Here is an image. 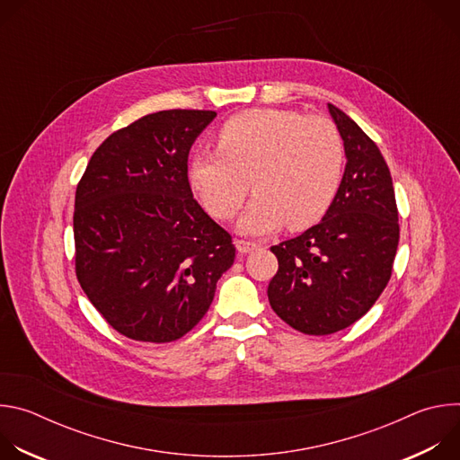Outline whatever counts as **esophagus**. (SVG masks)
I'll list each match as a JSON object with an SVG mask.
<instances>
[{
  "mask_svg": "<svg viewBox=\"0 0 460 460\" xmlns=\"http://www.w3.org/2000/svg\"><path fill=\"white\" fill-rule=\"evenodd\" d=\"M234 245H236L238 252H242V254H247V252H251V251H254V249L258 247V243H256V242L243 240V238H238V240L234 242Z\"/></svg>",
  "mask_w": 460,
  "mask_h": 460,
  "instance_id": "1",
  "label": "esophagus"
}]
</instances>
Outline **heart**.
Listing matches in <instances>:
<instances>
[{"instance_id": "obj_1", "label": "heart", "mask_w": 460, "mask_h": 460, "mask_svg": "<svg viewBox=\"0 0 460 460\" xmlns=\"http://www.w3.org/2000/svg\"><path fill=\"white\" fill-rule=\"evenodd\" d=\"M344 142L323 116L286 109L234 114L217 133V151L196 153L190 185L218 220H231L251 189L256 192L242 233L266 234L280 226L305 229L337 199L344 176Z\"/></svg>"}]
</instances>
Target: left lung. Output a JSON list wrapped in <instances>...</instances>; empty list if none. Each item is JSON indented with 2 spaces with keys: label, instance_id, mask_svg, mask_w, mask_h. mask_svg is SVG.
<instances>
[{
  "label": "left lung",
  "instance_id": "8db88e82",
  "mask_svg": "<svg viewBox=\"0 0 460 460\" xmlns=\"http://www.w3.org/2000/svg\"><path fill=\"white\" fill-rule=\"evenodd\" d=\"M344 140L346 171L320 224L273 245V311L305 335H332L364 316L391 279L399 211L376 144L339 107L327 105Z\"/></svg>",
  "mask_w": 460,
  "mask_h": 460
}]
</instances>
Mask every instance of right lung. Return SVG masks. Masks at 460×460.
<instances>
[{"mask_svg": "<svg viewBox=\"0 0 460 460\" xmlns=\"http://www.w3.org/2000/svg\"><path fill=\"white\" fill-rule=\"evenodd\" d=\"M215 111L171 109L118 128L75 199L76 279L118 333L164 344L208 313L233 266L231 234L192 199L187 156Z\"/></svg>", "mask_w": 460, "mask_h": 460, "instance_id": "obj_1", "label": "right lung"}]
</instances>
